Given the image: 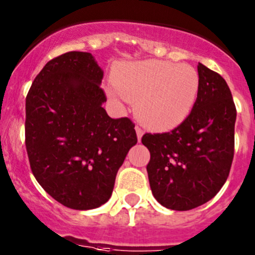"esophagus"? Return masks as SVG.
<instances>
[{"label": "esophagus", "mask_w": 255, "mask_h": 255, "mask_svg": "<svg viewBox=\"0 0 255 255\" xmlns=\"http://www.w3.org/2000/svg\"><path fill=\"white\" fill-rule=\"evenodd\" d=\"M135 131H136V135H137V139H141V136H143L144 134V130L140 128V126H135Z\"/></svg>", "instance_id": "esophagus-1"}]
</instances>
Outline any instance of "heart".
I'll list each match as a JSON object with an SVG mask.
<instances>
[{"mask_svg":"<svg viewBox=\"0 0 255 255\" xmlns=\"http://www.w3.org/2000/svg\"><path fill=\"white\" fill-rule=\"evenodd\" d=\"M107 88L116 104L136 101L139 120L156 131L181 125L195 107L200 77L195 68L162 60L126 63L112 74Z\"/></svg>","mask_w":255,"mask_h":255,"instance_id":"b5f03b06","label":"heart"}]
</instances>
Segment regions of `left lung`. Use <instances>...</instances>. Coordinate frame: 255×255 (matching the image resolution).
Instances as JSON below:
<instances>
[{"label":"left lung","instance_id":"left-lung-1","mask_svg":"<svg viewBox=\"0 0 255 255\" xmlns=\"http://www.w3.org/2000/svg\"><path fill=\"white\" fill-rule=\"evenodd\" d=\"M200 90L190 116L169 132L144 134L146 165L155 200L187 211L206 204L226 182L234 158L237 109L230 88L216 72L198 63Z\"/></svg>","mask_w":255,"mask_h":255}]
</instances>
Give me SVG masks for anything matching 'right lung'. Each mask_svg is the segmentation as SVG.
Instances as JSON below:
<instances>
[{"label":"right lung","mask_w":255,"mask_h":255,"mask_svg":"<svg viewBox=\"0 0 255 255\" xmlns=\"http://www.w3.org/2000/svg\"><path fill=\"white\" fill-rule=\"evenodd\" d=\"M104 71L91 53L49 60L26 96L25 145L31 172L46 193L73 210L100 207L137 143L129 118L111 119L102 104Z\"/></svg>","instance_id":"1"}]
</instances>
